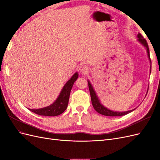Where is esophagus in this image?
<instances>
[{
    "mask_svg": "<svg viewBox=\"0 0 160 160\" xmlns=\"http://www.w3.org/2000/svg\"><path fill=\"white\" fill-rule=\"evenodd\" d=\"M89 67L86 65H81L79 67V71L82 74H87L89 71Z\"/></svg>",
    "mask_w": 160,
    "mask_h": 160,
    "instance_id": "esophagus-1",
    "label": "esophagus"
}]
</instances>
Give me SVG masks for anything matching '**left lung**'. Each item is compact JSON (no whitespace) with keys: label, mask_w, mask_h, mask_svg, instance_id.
<instances>
[{"label":"left lung","mask_w":160,"mask_h":160,"mask_svg":"<svg viewBox=\"0 0 160 160\" xmlns=\"http://www.w3.org/2000/svg\"><path fill=\"white\" fill-rule=\"evenodd\" d=\"M138 41L142 43V44L146 48L147 52L148 55V57L149 59L150 62H151V59H150V56H149V47L148 44L146 41V40L143 37V36L141 35V34L139 33L138 35ZM152 69V62H151V67H150ZM88 86H89V89L90 92V95H91V102L92 105H93V108L95 110L97 111V112L105 116H111V117H114V116H122L126 115L130 112H132L134 109L133 110H130L128 111H125V112H118V111H111L108 109V108H105L103 105H101V103L99 102V101L98 99V96L96 95L95 92L93 88V87L91 85L90 82L88 81Z\"/></svg>","instance_id":"1"}]
</instances>
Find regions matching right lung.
<instances>
[{
  "mask_svg": "<svg viewBox=\"0 0 160 160\" xmlns=\"http://www.w3.org/2000/svg\"><path fill=\"white\" fill-rule=\"evenodd\" d=\"M77 78H78V73L75 72L70 80L67 82L58 98L52 105L42 109H28L36 114L44 116H57L62 113L66 110L68 105L70 92Z\"/></svg>",
  "mask_w": 160,
  "mask_h": 160,
  "instance_id": "1",
  "label": "right lung"
}]
</instances>
